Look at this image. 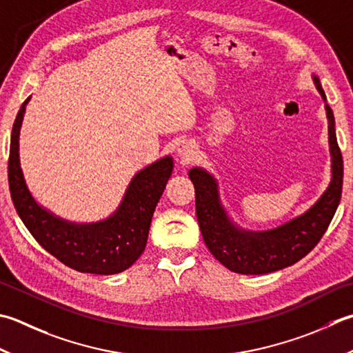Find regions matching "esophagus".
<instances>
[{
    "label": "esophagus",
    "mask_w": 353,
    "mask_h": 353,
    "mask_svg": "<svg viewBox=\"0 0 353 353\" xmlns=\"http://www.w3.org/2000/svg\"><path fill=\"white\" fill-rule=\"evenodd\" d=\"M179 157H181V161L188 163L192 161V157H194L196 154V145L192 142H188V141H183L181 145H179Z\"/></svg>",
    "instance_id": "esophagus-1"
}]
</instances>
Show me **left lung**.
I'll return each instance as SVG.
<instances>
[{"label":"left lung","instance_id":"obj_1","mask_svg":"<svg viewBox=\"0 0 353 353\" xmlns=\"http://www.w3.org/2000/svg\"><path fill=\"white\" fill-rule=\"evenodd\" d=\"M315 85L326 101L320 79ZM329 143L332 154V182L312 208L277 230L265 232L239 231L219 202L217 183L208 172L192 168L190 179L196 191V214L200 232L210 252L225 268L245 275H260L291 266L307 255L332 222L343 191V156L335 134L332 108L326 103Z\"/></svg>","mask_w":353,"mask_h":353}]
</instances>
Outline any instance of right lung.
I'll use <instances>...</instances> for the list:
<instances>
[{
	"instance_id": "1",
	"label": "right lung",
	"mask_w": 353,
	"mask_h": 353,
	"mask_svg": "<svg viewBox=\"0 0 353 353\" xmlns=\"http://www.w3.org/2000/svg\"><path fill=\"white\" fill-rule=\"evenodd\" d=\"M27 98L13 122L9 151V190L19 219L34 240L61 263L79 272L110 275L128 269L147 246L151 217L172 171V159L150 165L131 181L112 217L94 225H74L54 217L34 202L19 167L18 137Z\"/></svg>"
}]
</instances>
